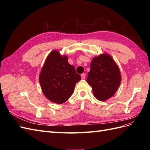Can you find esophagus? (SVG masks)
I'll return each instance as SVG.
<instances>
[{"instance_id": "1", "label": "esophagus", "mask_w": 150, "mask_h": 150, "mask_svg": "<svg viewBox=\"0 0 150 150\" xmlns=\"http://www.w3.org/2000/svg\"><path fill=\"white\" fill-rule=\"evenodd\" d=\"M85 76H86V74H84V73L81 74V78H82V79H85Z\"/></svg>"}]
</instances>
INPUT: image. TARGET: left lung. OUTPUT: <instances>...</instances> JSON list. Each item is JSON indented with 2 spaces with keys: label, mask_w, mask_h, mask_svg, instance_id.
Segmentation results:
<instances>
[{
  "label": "left lung",
  "mask_w": 150,
  "mask_h": 150,
  "mask_svg": "<svg viewBox=\"0 0 150 150\" xmlns=\"http://www.w3.org/2000/svg\"><path fill=\"white\" fill-rule=\"evenodd\" d=\"M86 81L92 87L95 98L106 101L114 96L121 84L120 68L110 54H101L93 58Z\"/></svg>",
  "instance_id": "obj_1"
}]
</instances>
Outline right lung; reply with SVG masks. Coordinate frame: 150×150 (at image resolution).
I'll use <instances>...</instances> for the list:
<instances>
[{
	"label": "right lung",
	"instance_id": "obj_1",
	"mask_svg": "<svg viewBox=\"0 0 150 150\" xmlns=\"http://www.w3.org/2000/svg\"><path fill=\"white\" fill-rule=\"evenodd\" d=\"M81 79L74 67L68 62L67 56L56 50L49 54L39 77L44 96L58 104L65 103L72 96L76 84Z\"/></svg>",
	"mask_w": 150,
	"mask_h": 150
}]
</instances>
